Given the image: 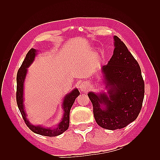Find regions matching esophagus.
<instances>
[{"label": "esophagus", "instance_id": "esophagus-1", "mask_svg": "<svg viewBox=\"0 0 160 160\" xmlns=\"http://www.w3.org/2000/svg\"><path fill=\"white\" fill-rule=\"evenodd\" d=\"M89 89V85L86 81H83L79 84V89L83 92H87Z\"/></svg>", "mask_w": 160, "mask_h": 160}]
</instances>
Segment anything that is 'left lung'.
<instances>
[{
    "mask_svg": "<svg viewBox=\"0 0 160 160\" xmlns=\"http://www.w3.org/2000/svg\"><path fill=\"white\" fill-rule=\"evenodd\" d=\"M114 41L113 55L108 65L102 67L109 97L105 93H88L97 123L109 130L123 128L137 119L145 93L138 61L118 37L114 36ZM102 104L105 108L101 107Z\"/></svg>",
    "mask_w": 160,
    "mask_h": 160,
    "instance_id": "8db88e82",
    "label": "left lung"
}]
</instances>
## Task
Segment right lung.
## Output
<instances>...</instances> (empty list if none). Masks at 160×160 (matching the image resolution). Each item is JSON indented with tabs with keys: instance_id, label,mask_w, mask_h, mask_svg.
<instances>
[{
	"instance_id": "add662e5",
	"label": "right lung",
	"mask_w": 160,
	"mask_h": 160,
	"mask_svg": "<svg viewBox=\"0 0 160 160\" xmlns=\"http://www.w3.org/2000/svg\"><path fill=\"white\" fill-rule=\"evenodd\" d=\"M36 55V50L35 49H31L26 55L25 59H24L20 68L18 69L17 75V103L19 111L22 115V117L25 121L27 127L29 128L34 133L39 134L41 135L49 137H54L57 135H61L68 129L69 125V113L72 104L74 103L75 99L80 94L79 91L77 89H75L65 97V99L62 104V108L64 111V115L62 117V121L58 125L57 128H44L41 126H35L29 123L27 119L26 113L24 110L23 105V84L25 81L26 74L27 72V68L28 67L35 59Z\"/></svg>"
}]
</instances>
